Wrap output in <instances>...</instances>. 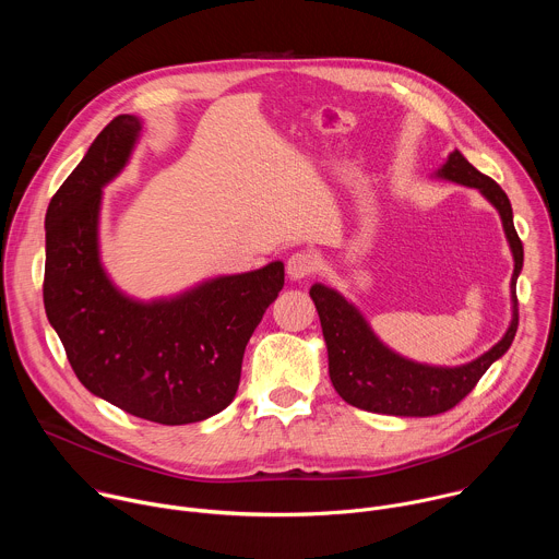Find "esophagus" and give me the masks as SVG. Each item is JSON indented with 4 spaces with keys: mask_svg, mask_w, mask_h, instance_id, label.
<instances>
[{
    "mask_svg": "<svg viewBox=\"0 0 559 559\" xmlns=\"http://www.w3.org/2000/svg\"><path fill=\"white\" fill-rule=\"evenodd\" d=\"M318 267V261L311 252H296L287 259V276L292 281H302L309 274H313Z\"/></svg>",
    "mask_w": 559,
    "mask_h": 559,
    "instance_id": "1",
    "label": "esophagus"
}]
</instances>
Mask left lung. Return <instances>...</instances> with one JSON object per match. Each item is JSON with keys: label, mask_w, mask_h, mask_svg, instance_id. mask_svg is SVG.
Segmentation results:
<instances>
[{"label": "left lung", "mask_w": 559, "mask_h": 559, "mask_svg": "<svg viewBox=\"0 0 559 559\" xmlns=\"http://www.w3.org/2000/svg\"><path fill=\"white\" fill-rule=\"evenodd\" d=\"M437 179L476 189L500 215L502 230L513 257L511 274V322L504 335L483 355L459 366H435L404 357L384 344L364 313L337 289L322 283L311 285L322 335L329 353V378L337 395L361 411L393 417H432L454 408L500 359L518 331L515 283L522 272L524 250L513 228V211L500 186L476 170L465 155L454 148L435 173Z\"/></svg>", "instance_id": "left-lung-1"}]
</instances>
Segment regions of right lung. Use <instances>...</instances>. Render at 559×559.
Instances as JSON below:
<instances>
[{"label":"right lung","mask_w":559,"mask_h":559,"mask_svg":"<svg viewBox=\"0 0 559 559\" xmlns=\"http://www.w3.org/2000/svg\"><path fill=\"white\" fill-rule=\"evenodd\" d=\"M142 118L92 142L46 213L44 305L81 384L164 426L198 424L237 395L246 344L285 283L283 261L206 278L173 296L124 294L100 261L103 189L131 159Z\"/></svg>","instance_id":"right-lung-1"}]
</instances>
